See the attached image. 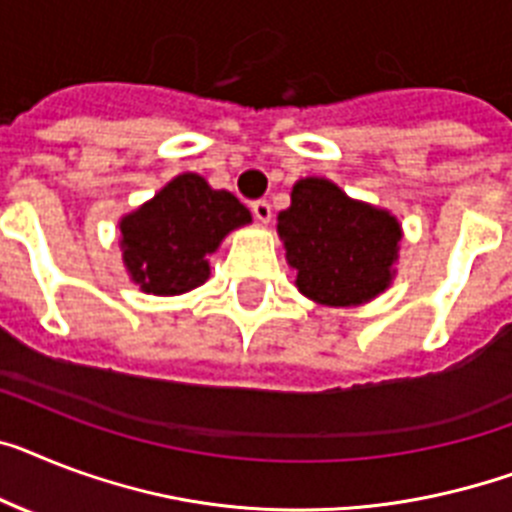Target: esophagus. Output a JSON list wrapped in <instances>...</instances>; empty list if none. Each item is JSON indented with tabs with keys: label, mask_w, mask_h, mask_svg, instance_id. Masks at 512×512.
<instances>
[{
	"label": "esophagus",
	"mask_w": 512,
	"mask_h": 512,
	"mask_svg": "<svg viewBox=\"0 0 512 512\" xmlns=\"http://www.w3.org/2000/svg\"><path fill=\"white\" fill-rule=\"evenodd\" d=\"M251 211H253V217L259 219V222H264V225L272 219V206H269V201H264V198H261V201H253Z\"/></svg>",
	"instance_id": "esophagus-1"
}]
</instances>
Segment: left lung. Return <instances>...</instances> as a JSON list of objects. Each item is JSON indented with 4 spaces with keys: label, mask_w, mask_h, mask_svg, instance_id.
I'll use <instances>...</instances> for the list:
<instances>
[{
    "label": "left lung",
    "mask_w": 512,
    "mask_h": 512,
    "mask_svg": "<svg viewBox=\"0 0 512 512\" xmlns=\"http://www.w3.org/2000/svg\"><path fill=\"white\" fill-rule=\"evenodd\" d=\"M295 285L322 306H361L390 287L400 222L390 211L345 196L332 180L303 177L277 217Z\"/></svg>",
    "instance_id": "1"
}]
</instances>
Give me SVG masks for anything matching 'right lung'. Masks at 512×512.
I'll list each match as a JSON object with an SVG mask.
<instances>
[{
    "mask_svg": "<svg viewBox=\"0 0 512 512\" xmlns=\"http://www.w3.org/2000/svg\"><path fill=\"white\" fill-rule=\"evenodd\" d=\"M248 222L251 211L230 190L185 172L120 219L122 264L143 293H188L209 280L206 256Z\"/></svg>",
    "mask_w": 512,
    "mask_h": 512,
    "instance_id": "1",
    "label": "right lung"
}]
</instances>
